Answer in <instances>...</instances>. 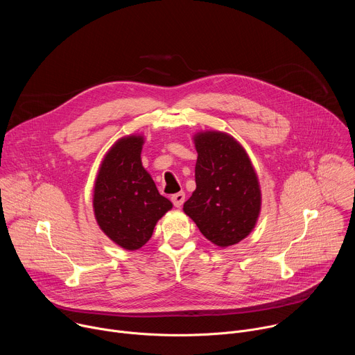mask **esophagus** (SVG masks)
Returning a JSON list of instances; mask_svg holds the SVG:
<instances>
[{
	"instance_id": "esophagus-1",
	"label": "esophagus",
	"mask_w": 355,
	"mask_h": 355,
	"mask_svg": "<svg viewBox=\"0 0 355 355\" xmlns=\"http://www.w3.org/2000/svg\"><path fill=\"white\" fill-rule=\"evenodd\" d=\"M171 200H173V204H174L175 208H181L182 204L185 202V192L181 191V192L174 193V195L171 196Z\"/></svg>"
}]
</instances>
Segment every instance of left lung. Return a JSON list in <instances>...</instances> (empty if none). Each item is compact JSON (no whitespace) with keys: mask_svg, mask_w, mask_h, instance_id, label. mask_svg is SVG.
Here are the masks:
<instances>
[{"mask_svg":"<svg viewBox=\"0 0 355 355\" xmlns=\"http://www.w3.org/2000/svg\"><path fill=\"white\" fill-rule=\"evenodd\" d=\"M193 143L196 188L184 212L214 244L222 248L237 244L256 227L260 216L257 173L244 147L229 133L198 132Z\"/></svg>","mask_w":355,"mask_h":355,"instance_id":"8db88e82","label":"left lung"}]
</instances>
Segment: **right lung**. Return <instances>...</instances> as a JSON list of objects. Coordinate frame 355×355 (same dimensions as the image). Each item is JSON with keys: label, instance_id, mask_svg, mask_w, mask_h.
Here are the masks:
<instances>
[{"label": "right lung", "instance_id": "right-lung-1", "mask_svg": "<svg viewBox=\"0 0 355 355\" xmlns=\"http://www.w3.org/2000/svg\"><path fill=\"white\" fill-rule=\"evenodd\" d=\"M144 136L129 135L115 141L99 166L92 208L96 223L125 250L143 247L155 226L171 208L141 164Z\"/></svg>", "mask_w": 355, "mask_h": 355}]
</instances>
